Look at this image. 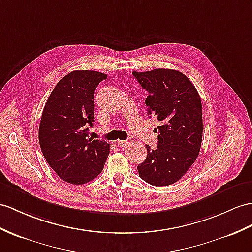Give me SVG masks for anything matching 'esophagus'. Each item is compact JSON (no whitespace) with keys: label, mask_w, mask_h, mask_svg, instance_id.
Wrapping results in <instances>:
<instances>
[{"label":"esophagus","mask_w":252,"mask_h":252,"mask_svg":"<svg viewBox=\"0 0 252 252\" xmlns=\"http://www.w3.org/2000/svg\"><path fill=\"white\" fill-rule=\"evenodd\" d=\"M116 144H118L120 147H126L128 144H129V142H128L127 140H119L118 142H116Z\"/></svg>","instance_id":"34e87169"}]
</instances>
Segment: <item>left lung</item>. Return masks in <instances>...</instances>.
Wrapping results in <instances>:
<instances>
[{"mask_svg": "<svg viewBox=\"0 0 252 252\" xmlns=\"http://www.w3.org/2000/svg\"><path fill=\"white\" fill-rule=\"evenodd\" d=\"M132 75L149 93L147 113L160 122L157 149L146 145L147 157L137 167L139 176L153 186H168L181 180L199 155L203 132L201 98L181 71L158 68Z\"/></svg>", "mask_w": 252, "mask_h": 252, "instance_id": "8db88e82", "label": "left lung"}]
</instances>
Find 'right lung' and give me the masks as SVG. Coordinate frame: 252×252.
<instances>
[{
	"instance_id": "obj_1",
	"label": "right lung",
	"mask_w": 252,
	"mask_h": 252,
	"mask_svg": "<svg viewBox=\"0 0 252 252\" xmlns=\"http://www.w3.org/2000/svg\"><path fill=\"white\" fill-rule=\"evenodd\" d=\"M106 73L73 70L60 80L42 111L39 145L60 179L82 185L101 173L110 152L103 140L89 139L93 126L94 93Z\"/></svg>"
}]
</instances>
